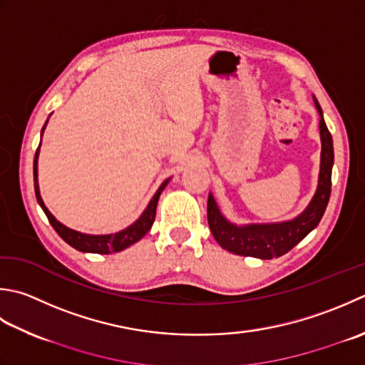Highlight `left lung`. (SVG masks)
<instances>
[{"mask_svg": "<svg viewBox=\"0 0 365 365\" xmlns=\"http://www.w3.org/2000/svg\"><path fill=\"white\" fill-rule=\"evenodd\" d=\"M319 113V138H321V163L318 187L312 201L297 217L278 223H250L235 225L221 213L220 207L209 192L207 201V220L210 231L221 248L234 255L253 256L259 259L280 258L294 248L307 234H310L323 218L331 196L334 145L332 135L327 130L323 118V110L313 96Z\"/></svg>", "mask_w": 365, "mask_h": 365, "instance_id": "8db88e82", "label": "left lung"}]
</instances>
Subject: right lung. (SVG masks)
<instances>
[{"label":"right lung","instance_id":"right-lung-1","mask_svg":"<svg viewBox=\"0 0 365 365\" xmlns=\"http://www.w3.org/2000/svg\"><path fill=\"white\" fill-rule=\"evenodd\" d=\"M48 121V120H47ZM42 126L41 131V140H42V134H44V130L47 126ZM39 148L41 144L36 150L34 155V163H33V175H34V192H36V199H38V204L41 205V209L44 210V213L47 215L50 225L53 226V230L58 232L60 237L69 244L73 248L78 250V252L83 253H98V255H110V253H117L125 250L128 247H131L135 242H139L144 235L150 231L152 227L153 221H155V215H156V205H158V199L161 196L163 190L166 188V185L169 183L170 178H166L161 183V187L156 190L155 196L150 199V202L147 205V209L142 212V215L134 221L133 225H130L125 230H121L118 232H112V234H85V232H78L71 230V227L64 226L63 223H60L56 220L50 210L46 207L44 201L41 197V191H39V183H38V158H39Z\"/></svg>","mask_w":365,"mask_h":365}]
</instances>
